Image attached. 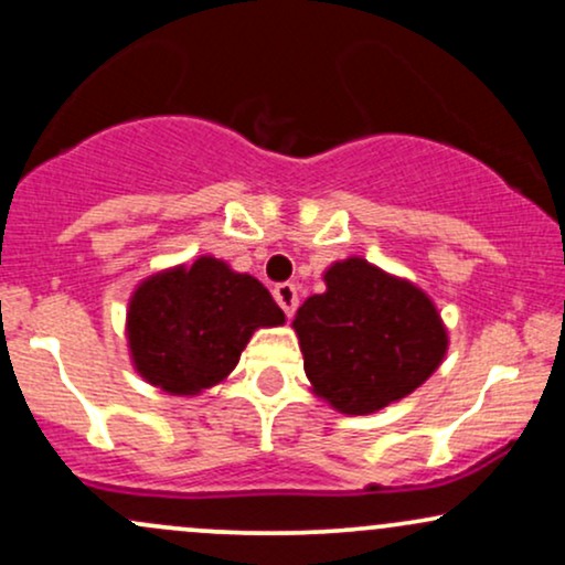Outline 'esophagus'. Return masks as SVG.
Instances as JSON below:
<instances>
[{"mask_svg": "<svg viewBox=\"0 0 565 565\" xmlns=\"http://www.w3.org/2000/svg\"><path fill=\"white\" fill-rule=\"evenodd\" d=\"M274 297H276V302L281 305V310L284 313L289 316H295V310H297V305H300V297H297V287L295 284H276L274 287Z\"/></svg>", "mask_w": 565, "mask_h": 565, "instance_id": "1", "label": "esophagus"}]
</instances>
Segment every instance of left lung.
Instances as JSON below:
<instances>
[{"instance_id":"1","label":"left lung","mask_w":565,"mask_h":565,"mask_svg":"<svg viewBox=\"0 0 565 565\" xmlns=\"http://www.w3.org/2000/svg\"><path fill=\"white\" fill-rule=\"evenodd\" d=\"M327 291L297 310L305 374L342 414H374L406 398L444 361L449 332L423 289L364 257L332 263Z\"/></svg>"}]
</instances>
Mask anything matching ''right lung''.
Listing matches in <instances>:
<instances>
[{
  "label": "right lung",
  "instance_id": "obj_1",
  "mask_svg": "<svg viewBox=\"0 0 565 565\" xmlns=\"http://www.w3.org/2000/svg\"><path fill=\"white\" fill-rule=\"evenodd\" d=\"M281 323L284 310L255 276L204 255L138 284L127 308V345L153 387L199 395L228 377L257 329Z\"/></svg>",
  "mask_w": 565,
  "mask_h": 565
}]
</instances>
